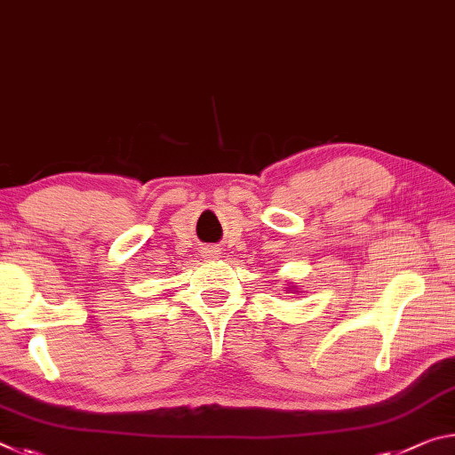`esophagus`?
<instances>
[{"instance_id": "obj_1", "label": "esophagus", "mask_w": 455, "mask_h": 455, "mask_svg": "<svg viewBox=\"0 0 455 455\" xmlns=\"http://www.w3.org/2000/svg\"><path fill=\"white\" fill-rule=\"evenodd\" d=\"M205 256H218V250H215V248H205Z\"/></svg>"}]
</instances>
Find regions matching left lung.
<instances>
[{
    "instance_id": "1",
    "label": "left lung",
    "mask_w": 455,
    "mask_h": 455,
    "mask_svg": "<svg viewBox=\"0 0 455 455\" xmlns=\"http://www.w3.org/2000/svg\"><path fill=\"white\" fill-rule=\"evenodd\" d=\"M286 292H300V288L294 286V284H290V286L286 288Z\"/></svg>"
}]
</instances>
